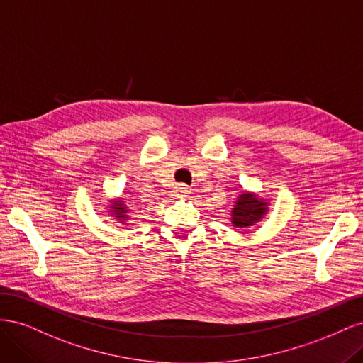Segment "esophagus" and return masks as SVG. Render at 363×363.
Segmentation results:
<instances>
[{
    "label": "esophagus",
    "mask_w": 363,
    "mask_h": 363,
    "mask_svg": "<svg viewBox=\"0 0 363 363\" xmlns=\"http://www.w3.org/2000/svg\"><path fill=\"white\" fill-rule=\"evenodd\" d=\"M172 194H174V196H177V199H184V196H188L189 189L186 188L184 184H179L177 188H175V189L172 191Z\"/></svg>",
    "instance_id": "esophagus-1"
}]
</instances>
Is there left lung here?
I'll return each instance as SVG.
<instances>
[{
    "mask_svg": "<svg viewBox=\"0 0 363 363\" xmlns=\"http://www.w3.org/2000/svg\"><path fill=\"white\" fill-rule=\"evenodd\" d=\"M267 204L256 199L252 194H242L236 201V206L232 211V223L236 227H248L257 223L267 212Z\"/></svg>",
    "mask_w": 363,
    "mask_h": 363,
    "instance_id": "1",
    "label": "left lung"
}]
</instances>
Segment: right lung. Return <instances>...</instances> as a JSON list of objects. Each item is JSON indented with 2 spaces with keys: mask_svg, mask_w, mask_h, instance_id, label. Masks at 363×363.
I'll use <instances>...</instances> for the list:
<instances>
[{
  "mask_svg": "<svg viewBox=\"0 0 363 363\" xmlns=\"http://www.w3.org/2000/svg\"><path fill=\"white\" fill-rule=\"evenodd\" d=\"M113 208H115L113 212L118 215L116 218H124L125 216L124 213H127V211H125V207L123 204H116V207H113Z\"/></svg>",
  "mask_w": 363,
  "mask_h": 363,
  "instance_id": "1",
  "label": "right lung"
}]
</instances>
